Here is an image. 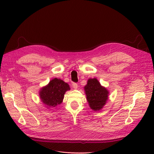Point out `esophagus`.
Masks as SVG:
<instances>
[{"label":"esophagus","instance_id":"obj_1","mask_svg":"<svg viewBox=\"0 0 154 154\" xmlns=\"http://www.w3.org/2000/svg\"><path fill=\"white\" fill-rule=\"evenodd\" d=\"M72 85L73 88H74V89H77V87H78V84L77 83H73Z\"/></svg>","mask_w":154,"mask_h":154}]
</instances>
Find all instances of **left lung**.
Listing matches in <instances>:
<instances>
[{
	"label": "left lung",
	"instance_id": "left-lung-1",
	"mask_svg": "<svg viewBox=\"0 0 154 154\" xmlns=\"http://www.w3.org/2000/svg\"><path fill=\"white\" fill-rule=\"evenodd\" d=\"M84 91L91 109L94 111L102 109L108 100L109 92L107 88L102 86L99 80L94 78L88 80Z\"/></svg>",
	"mask_w": 154,
	"mask_h": 154
}]
</instances>
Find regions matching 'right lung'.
Returning <instances> with one entry per match:
<instances>
[{
    "mask_svg": "<svg viewBox=\"0 0 154 154\" xmlns=\"http://www.w3.org/2000/svg\"><path fill=\"white\" fill-rule=\"evenodd\" d=\"M70 89L67 83L60 79L55 78L40 89V98L48 108H54L62 102L65 93Z\"/></svg>",
    "mask_w": 154,
    "mask_h": 154,
    "instance_id": "add662e5",
    "label": "right lung"
}]
</instances>
